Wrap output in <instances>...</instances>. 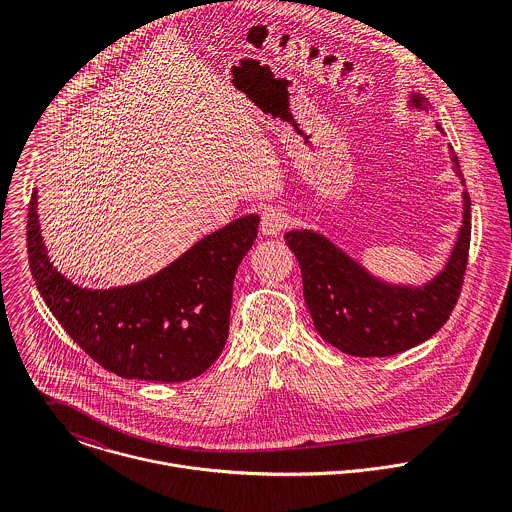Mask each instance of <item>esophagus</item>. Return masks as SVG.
<instances>
[{"label": "esophagus", "instance_id": "34e87169", "mask_svg": "<svg viewBox=\"0 0 512 512\" xmlns=\"http://www.w3.org/2000/svg\"><path fill=\"white\" fill-rule=\"evenodd\" d=\"M288 213H284L282 209L278 207H268L264 213H262V222H260V228L264 234L268 236H276L280 234L286 226H288Z\"/></svg>", "mask_w": 512, "mask_h": 512}]
</instances>
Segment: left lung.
I'll return each instance as SVG.
<instances>
[{"label":"left lung","instance_id":"1","mask_svg":"<svg viewBox=\"0 0 512 512\" xmlns=\"http://www.w3.org/2000/svg\"><path fill=\"white\" fill-rule=\"evenodd\" d=\"M410 106L428 110L418 92H412ZM449 151L455 173L463 177L451 146ZM284 238L299 262L303 297L323 341L353 357H390L428 341L449 319L467 268L471 199L465 191L463 222L451 256L424 286H394L374 278L313 230H290Z\"/></svg>","mask_w":512,"mask_h":512}]
</instances>
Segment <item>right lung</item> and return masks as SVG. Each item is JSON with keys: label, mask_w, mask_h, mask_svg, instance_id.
<instances>
[{"label": "right lung", "mask_w": 512, "mask_h": 512, "mask_svg": "<svg viewBox=\"0 0 512 512\" xmlns=\"http://www.w3.org/2000/svg\"><path fill=\"white\" fill-rule=\"evenodd\" d=\"M258 222V215L232 220L138 284L86 290L49 260L33 191L29 268L51 313L98 365L122 378L185 382L203 374L224 349L232 282L256 240Z\"/></svg>", "instance_id": "1"}]
</instances>
